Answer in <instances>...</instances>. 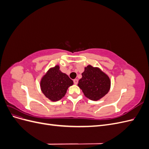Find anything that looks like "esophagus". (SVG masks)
<instances>
[{
    "mask_svg": "<svg viewBox=\"0 0 149 149\" xmlns=\"http://www.w3.org/2000/svg\"><path fill=\"white\" fill-rule=\"evenodd\" d=\"M73 82H74V84H77L78 83V79H74L73 80Z\"/></svg>",
    "mask_w": 149,
    "mask_h": 149,
    "instance_id": "34e87169",
    "label": "esophagus"
}]
</instances>
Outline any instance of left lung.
<instances>
[{"mask_svg": "<svg viewBox=\"0 0 149 149\" xmlns=\"http://www.w3.org/2000/svg\"><path fill=\"white\" fill-rule=\"evenodd\" d=\"M78 86L86 97L92 101H97L109 92L111 81L100 68L88 65L84 68Z\"/></svg>", "mask_w": 149, "mask_h": 149, "instance_id": "obj_1", "label": "left lung"}]
</instances>
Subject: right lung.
Returning <instances> with one entry per match:
<instances>
[{"mask_svg": "<svg viewBox=\"0 0 149 149\" xmlns=\"http://www.w3.org/2000/svg\"><path fill=\"white\" fill-rule=\"evenodd\" d=\"M73 84V80L62 73L59 65L49 69L40 81L42 93L52 101L60 100L65 96L68 88Z\"/></svg>", "mask_w": 149, "mask_h": 149, "instance_id": "right-lung-1", "label": "right lung"}]
</instances>
